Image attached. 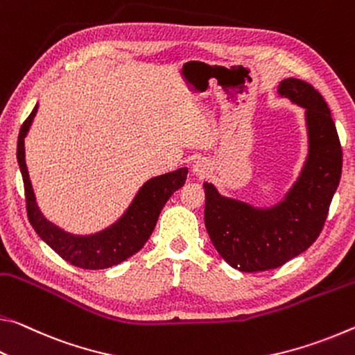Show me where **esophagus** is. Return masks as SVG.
<instances>
[{"instance_id":"34e87169","label":"esophagus","mask_w":355,"mask_h":355,"mask_svg":"<svg viewBox=\"0 0 355 355\" xmlns=\"http://www.w3.org/2000/svg\"><path fill=\"white\" fill-rule=\"evenodd\" d=\"M191 170H193V174H196V176L202 179L209 176V173H211V165H209L207 160L200 159L195 162L193 166H191Z\"/></svg>"}]
</instances>
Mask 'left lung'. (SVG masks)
<instances>
[{
  "label": "left lung",
  "instance_id": "obj_1",
  "mask_svg": "<svg viewBox=\"0 0 355 355\" xmlns=\"http://www.w3.org/2000/svg\"><path fill=\"white\" fill-rule=\"evenodd\" d=\"M278 92L306 110L310 141L309 159L286 198L263 211L225 198L205 182L209 237L220 257L241 272L275 269L305 252L324 228L341 178L343 150L324 97L299 78L283 80Z\"/></svg>",
  "mask_w": 355,
  "mask_h": 355
}]
</instances>
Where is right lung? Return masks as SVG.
<instances>
[{
	"label": "right lung",
	"mask_w": 355,
	"mask_h": 355,
	"mask_svg": "<svg viewBox=\"0 0 355 355\" xmlns=\"http://www.w3.org/2000/svg\"><path fill=\"white\" fill-rule=\"evenodd\" d=\"M36 112L37 105L23 123L19 141H17V160H19L23 187H25L26 214L34 231L64 261L80 267V269H107V267L123 263L132 254L139 252L146 243L149 236L153 234L165 202L170 200L174 191L182 187L189 170L179 168L173 173L149 179L139 189L135 200L132 201L124 216L105 231L88 237L67 234L58 226L51 225L40 214L33 193L30 176H28L25 164V137Z\"/></svg>",
	"instance_id": "add662e5"
}]
</instances>
